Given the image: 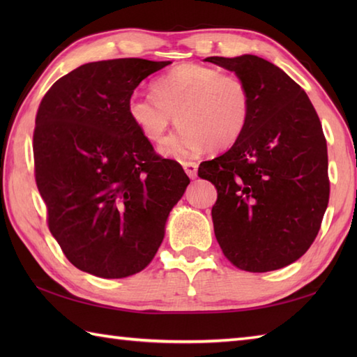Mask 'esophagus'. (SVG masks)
Returning <instances> with one entry per match:
<instances>
[{
    "instance_id": "34e87169",
    "label": "esophagus",
    "mask_w": 357,
    "mask_h": 357,
    "mask_svg": "<svg viewBox=\"0 0 357 357\" xmlns=\"http://www.w3.org/2000/svg\"><path fill=\"white\" fill-rule=\"evenodd\" d=\"M183 167H184V170H185L188 176L196 178V174H198V164H196V162H183Z\"/></svg>"
}]
</instances>
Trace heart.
<instances>
[{"mask_svg": "<svg viewBox=\"0 0 357 357\" xmlns=\"http://www.w3.org/2000/svg\"><path fill=\"white\" fill-rule=\"evenodd\" d=\"M155 94L133 93L127 110L132 123L151 142H161L174 121L181 126L161 147L167 158L225 150L244 133L250 92L236 75L185 63L155 82Z\"/></svg>", "mask_w": 357, "mask_h": 357, "instance_id": "b5f03b06", "label": "heart"}]
</instances>
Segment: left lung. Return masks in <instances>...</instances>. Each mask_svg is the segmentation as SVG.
I'll list each match as a JSON object with an SVG mask.
<instances>
[{
    "mask_svg": "<svg viewBox=\"0 0 357 357\" xmlns=\"http://www.w3.org/2000/svg\"><path fill=\"white\" fill-rule=\"evenodd\" d=\"M250 92V118L229 151L201 162L215 184V236L238 268L265 273L298 261L313 244L328 206L327 141L301 86L256 55L208 56Z\"/></svg>",
    "mask_w": 357,
    "mask_h": 357,
    "instance_id": "obj_1",
    "label": "left lung"
}]
</instances>
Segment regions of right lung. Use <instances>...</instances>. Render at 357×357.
Returning a JSON list of instances; mask_svg holds the SVG:
<instances>
[{"label": "right lung", "mask_w": 357, "mask_h": 357, "mask_svg": "<svg viewBox=\"0 0 357 357\" xmlns=\"http://www.w3.org/2000/svg\"><path fill=\"white\" fill-rule=\"evenodd\" d=\"M172 61L119 58L79 66L44 95L33 158L49 229L75 267L105 279L153 259L190 179L155 153L128 116L133 90Z\"/></svg>", "instance_id": "add662e5"}]
</instances>
